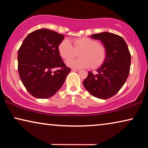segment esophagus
Masks as SVG:
<instances>
[{
  "instance_id": "obj_1",
  "label": "esophagus",
  "mask_w": 148,
  "mask_h": 148,
  "mask_svg": "<svg viewBox=\"0 0 148 148\" xmlns=\"http://www.w3.org/2000/svg\"><path fill=\"white\" fill-rule=\"evenodd\" d=\"M72 71H80V69H75V68H73L71 69Z\"/></svg>"
}]
</instances>
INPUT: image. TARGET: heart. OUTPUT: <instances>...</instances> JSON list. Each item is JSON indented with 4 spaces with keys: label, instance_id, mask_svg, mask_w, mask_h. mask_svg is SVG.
Here are the masks:
<instances>
[{
    "label": "heart",
    "instance_id": "obj_1",
    "mask_svg": "<svg viewBox=\"0 0 148 148\" xmlns=\"http://www.w3.org/2000/svg\"><path fill=\"white\" fill-rule=\"evenodd\" d=\"M73 46L67 39L61 41L58 45V52L61 57L68 61L79 52L80 58L67 62V65L73 68L93 69L102 65L106 57V48L96 40L88 37H82L73 40Z\"/></svg>",
    "mask_w": 148,
    "mask_h": 148
}]
</instances>
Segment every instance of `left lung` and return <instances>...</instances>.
Returning a JSON list of instances; mask_svg holds the SVG:
<instances>
[{
    "label": "left lung",
    "mask_w": 148,
    "mask_h": 148,
    "mask_svg": "<svg viewBox=\"0 0 148 148\" xmlns=\"http://www.w3.org/2000/svg\"><path fill=\"white\" fill-rule=\"evenodd\" d=\"M91 38L102 42L106 57L97 69L98 74L88 72L83 84L93 96L105 100L114 96L125 84L130 71L131 54L123 38L116 34L102 32Z\"/></svg>",
    "instance_id": "obj_1"
}]
</instances>
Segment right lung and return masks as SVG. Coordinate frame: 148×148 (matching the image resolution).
<instances>
[{"label":"right lung","mask_w":148,"mask_h":148,"mask_svg":"<svg viewBox=\"0 0 148 148\" xmlns=\"http://www.w3.org/2000/svg\"><path fill=\"white\" fill-rule=\"evenodd\" d=\"M64 36L48 29H37L25 38L18 50L20 79L35 98L46 99L54 96L71 71L58 52ZM54 68L58 69L52 72Z\"/></svg>","instance_id":"right-lung-1"}]
</instances>
